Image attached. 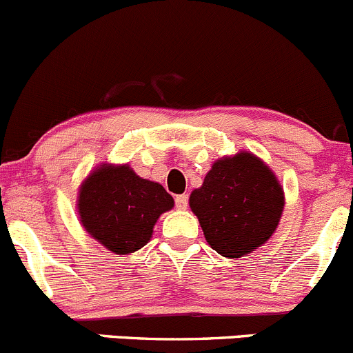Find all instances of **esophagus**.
I'll use <instances>...</instances> for the list:
<instances>
[{"label":"esophagus","mask_w":353,"mask_h":353,"mask_svg":"<svg viewBox=\"0 0 353 353\" xmlns=\"http://www.w3.org/2000/svg\"><path fill=\"white\" fill-rule=\"evenodd\" d=\"M175 203H176L178 209H187V205H188V195H187V194L176 195V197H175Z\"/></svg>","instance_id":"1"}]
</instances>
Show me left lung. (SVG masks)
I'll return each instance as SVG.
<instances>
[{
	"label": "left lung",
	"instance_id": "left-lung-1",
	"mask_svg": "<svg viewBox=\"0 0 353 353\" xmlns=\"http://www.w3.org/2000/svg\"><path fill=\"white\" fill-rule=\"evenodd\" d=\"M210 248L241 258L268 241L281 223L284 188L270 166L250 151L212 163L188 199Z\"/></svg>",
	"mask_w": 353,
	"mask_h": 353
}]
</instances>
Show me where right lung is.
Listing matches in <instances>:
<instances>
[{
	"mask_svg": "<svg viewBox=\"0 0 353 353\" xmlns=\"http://www.w3.org/2000/svg\"><path fill=\"white\" fill-rule=\"evenodd\" d=\"M175 201L158 181L141 178L129 165L100 163L81 181L76 210L81 226L115 255L143 248L159 216Z\"/></svg>",
	"mask_w": 353,
	"mask_h": 353,
	"instance_id": "right-lung-1",
	"label": "right lung"
}]
</instances>
